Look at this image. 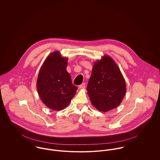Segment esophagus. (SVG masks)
Returning a JSON list of instances; mask_svg holds the SVG:
<instances>
[{
  "instance_id": "1",
  "label": "esophagus",
  "mask_w": 160,
  "mask_h": 160,
  "mask_svg": "<svg viewBox=\"0 0 160 160\" xmlns=\"http://www.w3.org/2000/svg\"><path fill=\"white\" fill-rule=\"evenodd\" d=\"M79 88H80V89H84L85 88H86V84L84 82V83H82V84H81L79 86Z\"/></svg>"
}]
</instances>
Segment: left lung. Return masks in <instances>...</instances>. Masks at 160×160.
Instances as JSON below:
<instances>
[{
    "label": "left lung",
    "mask_w": 160,
    "mask_h": 160,
    "mask_svg": "<svg viewBox=\"0 0 160 160\" xmlns=\"http://www.w3.org/2000/svg\"><path fill=\"white\" fill-rule=\"evenodd\" d=\"M92 105L107 112L118 107L126 92L124 78L113 59L104 55L96 61L87 87Z\"/></svg>",
    "instance_id": "1"
}]
</instances>
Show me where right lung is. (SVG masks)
I'll return each mask as SVG.
<instances>
[{
  "label": "right lung",
  "mask_w": 160,
  "mask_h": 160,
  "mask_svg": "<svg viewBox=\"0 0 160 160\" xmlns=\"http://www.w3.org/2000/svg\"><path fill=\"white\" fill-rule=\"evenodd\" d=\"M68 58L58 51L48 55L38 74L36 88L43 103L53 110L65 108L78 88L74 86L67 71Z\"/></svg>",
  "instance_id": "right-lung-1"
}]
</instances>
